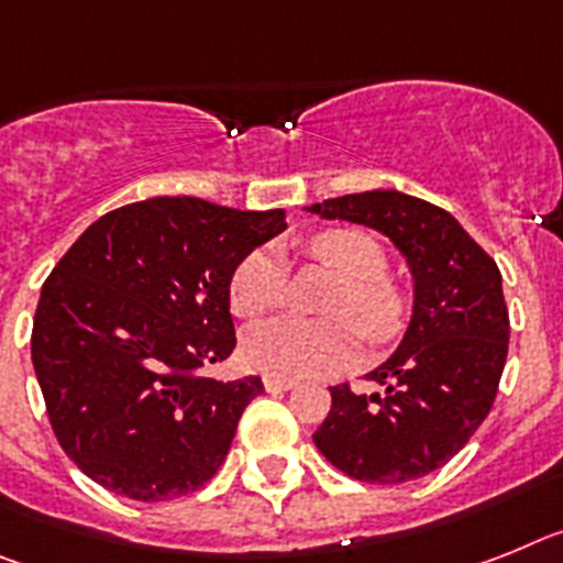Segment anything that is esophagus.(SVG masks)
<instances>
[{
	"label": "esophagus",
	"mask_w": 563,
	"mask_h": 563,
	"mask_svg": "<svg viewBox=\"0 0 563 563\" xmlns=\"http://www.w3.org/2000/svg\"><path fill=\"white\" fill-rule=\"evenodd\" d=\"M263 385H266V390H272V394H277V390H288L295 388V379H288V376H263Z\"/></svg>",
	"instance_id": "1"
}]
</instances>
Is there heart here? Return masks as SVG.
I'll list each match as a JSON object with an SVG mask.
<instances>
[{
	"label": "heart",
	"mask_w": 563,
	"mask_h": 563,
	"mask_svg": "<svg viewBox=\"0 0 563 563\" xmlns=\"http://www.w3.org/2000/svg\"><path fill=\"white\" fill-rule=\"evenodd\" d=\"M311 257L340 277L325 314L334 320L275 317L243 334V360L268 376H309L340 371L356 356V332L385 342L402 329V295L385 277L383 246L360 229H329L309 246ZM286 295V272L275 249H254L229 280V302L238 317H261L277 309Z\"/></svg>",
	"instance_id": "obj_1"
}]
</instances>
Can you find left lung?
<instances>
[{"mask_svg": "<svg viewBox=\"0 0 563 563\" xmlns=\"http://www.w3.org/2000/svg\"><path fill=\"white\" fill-rule=\"evenodd\" d=\"M309 212L385 234L413 277L402 342L368 374L385 390L331 388L317 451L368 485L428 476L462 451L496 399L510 342L501 272L451 212L397 189L342 195Z\"/></svg>", "mask_w": 563, "mask_h": 563, "instance_id": "obj_1", "label": "left lung"}]
</instances>
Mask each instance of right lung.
I'll return each mask as SVG.
<instances>
[{"label":"right lung","mask_w":563,"mask_h":563,"mask_svg":"<svg viewBox=\"0 0 563 563\" xmlns=\"http://www.w3.org/2000/svg\"><path fill=\"white\" fill-rule=\"evenodd\" d=\"M283 229V209L150 198L107 212L58 261L31 356L58 444L96 485L169 501L218 473L263 383L200 368L238 342L234 266Z\"/></svg>","instance_id":"obj_1"}]
</instances>
